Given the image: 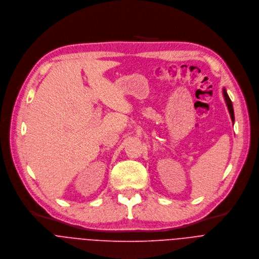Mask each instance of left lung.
<instances>
[{"instance_id":"left-lung-1","label":"left lung","mask_w":259,"mask_h":259,"mask_svg":"<svg viewBox=\"0 0 259 259\" xmlns=\"http://www.w3.org/2000/svg\"><path fill=\"white\" fill-rule=\"evenodd\" d=\"M224 97H225V100H226V103H227V106H228V109H229V112H230V115H231V118L232 120L234 121L235 119V115H234V108H233V104H232V101L226 91V89H224Z\"/></svg>"}]
</instances>
